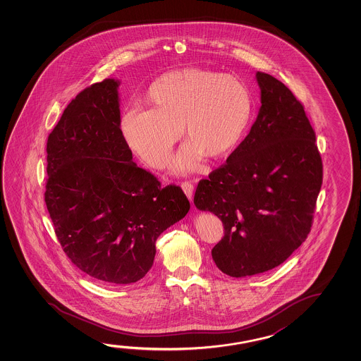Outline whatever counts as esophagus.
<instances>
[{
    "label": "esophagus",
    "instance_id": "34e87169",
    "mask_svg": "<svg viewBox=\"0 0 361 361\" xmlns=\"http://www.w3.org/2000/svg\"><path fill=\"white\" fill-rule=\"evenodd\" d=\"M181 188H183L185 195L188 196V199H189L190 201L192 200V196H194V183H191V181H185V183H181Z\"/></svg>",
    "mask_w": 361,
    "mask_h": 361
}]
</instances>
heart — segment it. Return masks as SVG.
<instances>
[{
  "mask_svg": "<svg viewBox=\"0 0 361 361\" xmlns=\"http://www.w3.org/2000/svg\"><path fill=\"white\" fill-rule=\"evenodd\" d=\"M147 101L152 109L122 114L124 142L145 164L162 169L183 128L190 142L175 161L181 172L194 170L204 154L212 160L231 154L252 114V97L240 79L197 68L164 74L148 89Z\"/></svg>",
  "mask_w": 361,
  "mask_h": 361,
  "instance_id": "heart-1",
  "label": "heart"
}]
</instances>
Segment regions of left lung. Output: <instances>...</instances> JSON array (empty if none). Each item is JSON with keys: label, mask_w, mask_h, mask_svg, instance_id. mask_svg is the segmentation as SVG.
<instances>
[{"label": "left lung", "mask_w": 361, "mask_h": 361, "mask_svg": "<svg viewBox=\"0 0 361 361\" xmlns=\"http://www.w3.org/2000/svg\"><path fill=\"white\" fill-rule=\"evenodd\" d=\"M257 119L226 164L201 180L194 204L215 214L224 238L212 250L231 277L282 264L306 240L322 185V161L303 106L278 79L257 71Z\"/></svg>", "instance_id": "obj_1"}]
</instances>
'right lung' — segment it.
Wrapping results in <instances>:
<instances>
[{
  "mask_svg": "<svg viewBox=\"0 0 361 361\" xmlns=\"http://www.w3.org/2000/svg\"><path fill=\"white\" fill-rule=\"evenodd\" d=\"M119 80L104 79L68 104L49 135L45 202L69 259L102 283H135L156 239L188 214L181 188L132 161L121 132Z\"/></svg>",
  "mask_w": 361,
  "mask_h": 361,
  "instance_id": "1",
  "label": "right lung"
}]
</instances>
